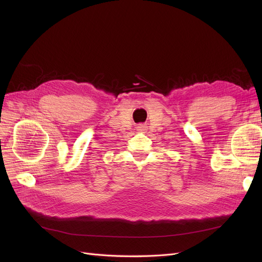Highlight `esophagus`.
Instances as JSON below:
<instances>
[{
    "mask_svg": "<svg viewBox=\"0 0 262 262\" xmlns=\"http://www.w3.org/2000/svg\"><path fill=\"white\" fill-rule=\"evenodd\" d=\"M139 130H140V131H144V130H145V126H144V125H140V126H139Z\"/></svg>",
    "mask_w": 262,
    "mask_h": 262,
    "instance_id": "esophagus-1",
    "label": "esophagus"
}]
</instances>
